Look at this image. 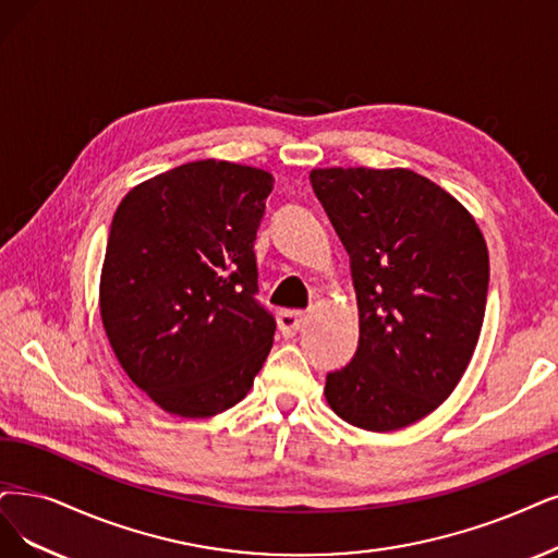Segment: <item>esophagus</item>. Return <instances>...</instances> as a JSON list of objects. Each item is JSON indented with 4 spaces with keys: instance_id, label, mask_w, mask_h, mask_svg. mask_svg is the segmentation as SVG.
Segmentation results:
<instances>
[{
    "instance_id": "34e87169",
    "label": "esophagus",
    "mask_w": 558,
    "mask_h": 558,
    "mask_svg": "<svg viewBox=\"0 0 558 558\" xmlns=\"http://www.w3.org/2000/svg\"><path fill=\"white\" fill-rule=\"evenodd\" d=\"M305 322H307V315L301 311H280L278 313V324H280L284 336H294L296 331H301Z\"/></svg>"
}]
</instances>
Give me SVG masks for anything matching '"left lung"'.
Segmentation results:
<instances>
[{"mask_svg": "<svg viewBox=\"0 0 558 558\" xmlns=\"http://www.w3.org/2000/svg\"><path fill=\"white\" fill-rule=\"evenodd\" d=\"M352 257L359 347L326 377L328 407L367 432L414 425L450 398L478 344L489 257L466 206L407 168H315Z\"/></svg>", "mask_w": 558, "mask_h": 558, "instance_id": "8db88e82", "label": "left lung"}]
</instances>
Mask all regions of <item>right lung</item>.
Returning a JSON list of instances; mask_svg holds the SVG:
<instances>
[{
    "label": "right lung",
    "instance_id": "1",
    "mask_svg": "<svg viewBox=\"0 0 558 558\" xmlns=\"http://www.w3.org/2000/svg\"><path fill=\"white\" fill-rule=\"evenodd\" d=\"M274 174L195 160L117 206L98 311L123 373L162 411L211 418L239 404L271 352L257 305V227Z\"/></svg>",
    "mask_w": 558,
    "mask_h": 558
}]
</instances>
